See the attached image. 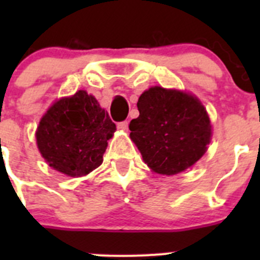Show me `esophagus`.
<instances>
[{
	"mask_svg": "<svg viewBox=\"0 0 260 260\" xmlns=\"http://www.w3.org/2000/svg\"><path fill=\"white\" fill-rule=\"evenodd\" d=\"M117 127L119 128V130H122V132H126L128 127V122L127 121H122V122H118L117 123Z\"/></svg>",
	"mask_w": 260,
	"mask_h": 260,
	"instance_id": "esophagus-1",
	"label": "esophagus"
}]
</instances>
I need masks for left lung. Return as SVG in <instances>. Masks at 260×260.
Returning <instances> with one entry per match:
<instances>
[{
    "label": "left lung",
    "mask_w": 260,
    "mask_h": 260,
    "mask_svg": "<svg viewBox=\"0 0 260 260\" xmlns=\"http://www.w3.org/2000/svg\"><path fill=\"white\" fill-rule=\"evenodd\" d=\"M139 117L128 125L144 162L158 174H177L194 165L211 141L207 112L190 93L151 87L137 103Z\"/></svg>",
    "instance_id": "1"
}]
</instances>
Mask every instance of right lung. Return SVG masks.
Wrapping results in <instances>:
<instances>
[{"label": "right lung", "mask_w": 260, "mask_h": 260, "mask_svg": "<svg viewBox=\"0 0 260 260\" xmlns=\"http://www.w3.org/2000/svg\"><path fill=\"white\" fill-rule=\"evenodd\" d=\"M116 125L98 100L86 91L56 102L40 119L36 142L41 156L53 169L82 177L103 162Z\"/></svg>", "instance_id": "1"}]
</instances>
